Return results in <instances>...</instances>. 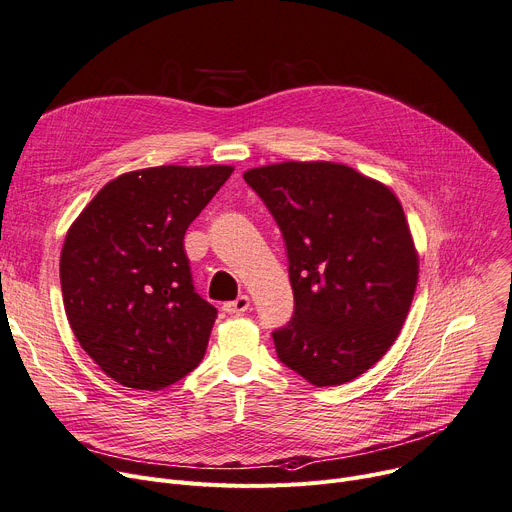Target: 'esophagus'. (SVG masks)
<instances>
[{
    "mask_svg": "<svg viewBox=\"0 0 512 512\" xmlns=\"http://www.w3.org/2000/svg\"><path fill=\"white\" fill-rule=\"evenodd\" d=\"M249 307H251V301H249L247 294H240V297H238L236 301L224 303L222 309H224L228 315H242V313L249 311Z\"/></svg>",
    "mask_w": 512,
    "mask_h": 512,
    "instance_id": "obj_1",
    "label": "esophagus"
}]
</instances>
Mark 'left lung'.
Returning a JSON list of instances; mask_svg holds the SVG:
<instances>
[{
  "label": "left lung",
  "instance_id": "obj_1",
  "mask_svg": "<svg viewBox=\"0 0 512 512\" xmlns=\"http://www.w3.org/2000/svg\"><path fill=\"white\" fill-rule=\"evenodd\" d=\"M245 182L284 236L294 313L278 359L313 386L351 382L398 338L419 259L405 211L378 180L332 161L253 168Z\"/></svg>",
  "mask_w": 512,
  "mask_h": 512
}]
</instances>
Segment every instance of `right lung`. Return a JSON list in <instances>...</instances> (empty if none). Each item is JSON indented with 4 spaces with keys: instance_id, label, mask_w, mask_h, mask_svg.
Here are the masks:
<instances>
[{
    "instance_id": "right-lung-1",
    "label": "right lung",
    "mask_w": 512,
    "mask_h": 512,
    "mask_svg": "<svg viewBox=\"0 0 512 512\" xmlns=\"http://www.w3.org/2000/svg\"><path fill=\"white\" fill-rule=\"evenodd\" d=\"M232 166H157L107 182L70 226L60 282L70 328L118 384L166 388L193 371L218 309L195 292L186 228Z\"/></svg>"
}]
</instances>
